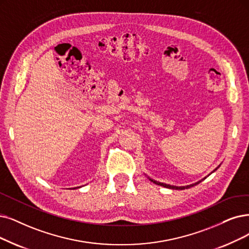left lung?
Segmentation results:
<instances>
[{"label": "left lung", "instance_id": "8db88e82", "mask_svg": "<svg viewBox=\"0 0 249 249\" xmlns=\"http://www.w3.org/2000/svg\"><path fill=\"white\" fill-rule=\"evenodd\" d=\"M220 166V165H218ZM217 166V167H218ZM217 167L216 168H214V170L211 173V174H213V172H215L216 170H217ZM210 174V175H211ZM208 175V176H210ZM149 180H150L152 183H154V184H156V185H158V186H162V187H165V188H170V189H176V190H184V189H188V188H191V187H193V186H195V185H197V184H199L200 182H202L204 178H206V177H204L203 178H201V180H199L198 182H196V183H193V184H190V185H187V186H173V185H168V184H165V183H160V182H158V181H155V180H153V178H149V177H147Z\"/></svg>", "mask_w": 249, "mask_h": 249}]
</instances>
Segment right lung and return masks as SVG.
I'll use <instances>...</instances> for the list:
<instances>
[{"label":"right lung","mask_w":249,"mask_h":249,"mask_svg":"<svg viewBox=\"0 0 249 249\" xmlns=\"http://www.w3.org/2000/svg\"><path fill=\"white\" fill-rule=\"evenodd\" d=\"M78 188H81V187H78Z\"/></svg>","instance_id":"add662e5"}]
</instances>
